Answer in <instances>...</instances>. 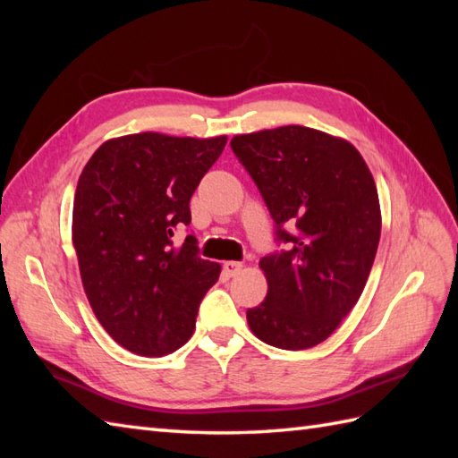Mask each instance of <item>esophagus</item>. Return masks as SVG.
Returning a JSON list of instances; mask_svg holds the SVG:
<instances>
[{
  "label": "esophagus",
  "instance_id": "obj_1",
  "mask_svg": "<svg viewBox=\"0 0 458 458\" xmlns=\"http://www.w3.org/2000/svg\"><path fill=\"white\" fill-rule=\"evenodd\" d=\"M222 269H224V274H226L228 277H234V276L240 274L242 264H240V261H224Z\"/></svg>",
  "mask_w": 458,
  "mask_h": 458
}]
</instances>
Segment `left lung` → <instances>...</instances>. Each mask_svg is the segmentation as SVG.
<instances>
[{
  "label": "left lung",
  "instance_id": "left-lung-1",
  "mask_svg": "<svg viewBox=\"0 0 458 458\" xmlns=\"http://www.w3.org/2000/svg\"><path fill=\"white\" fill-rule=\"evenodd\" d=\"M230 145L287 246L259 259L267 295L248 309V325L271 346H317L358 303L374 264L382 214L372 173L352 143L303 125Z\"/></svg>",
  "mask_w": 458,
  "mask_h": 458
}]
</instances>
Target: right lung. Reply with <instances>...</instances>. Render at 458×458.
<instances>
[{"label": "right lung", "instance_id": "right-lung-1", "mask_svg": "<svg viewBox=\"0 0 458 458\" xmlns=\"http://www.w3.org/2000/svg\"><path fill=\"white\" fill-rule=\"evenodd\" d=\"M145 131L102 143L76 184L72 244L86 297L115 343L165 356L191 338L220 266L199 256L189 202L226 145Z\"/></svg>", "mask_w": 458, "mask_h": 458}]
</instances>
